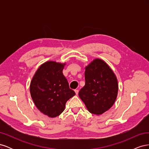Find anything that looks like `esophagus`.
<instances>
[{
	"label": "esophagus",
	"instance_id": "1",
	"mask_svg": "<svg viewBox=\"0 0 149 149\" xmlns=\"http://www.w3.org/2000/svg\"><path fill=\"white\" fill-rule=\"evenodd\" d=\"M74 92H75V93H76V95H78V92H79V91L78 89H75L74 90Z\"/></svg>",
	"mask_w": 149,
	"mask_h": 149
}]
</instances>
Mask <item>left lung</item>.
I'll return each instance as SVG.
<instances>
[{"label": "left lung", "instance_id": "8db88e82", "mask_svg": "<svg viewBox=\"0 0 149 149\" xmlns=\"http://www.w3.org/2000/svg\"><path fill=\"white\" fill-rule=\"evenodd\" d=\"M85 85L79 96L92 114L100 115L114 104L118 96V79L106 63L94 60L85 68Z\"/></svg>", "mask_w": 149, "mask_h": 149}]
</instances>
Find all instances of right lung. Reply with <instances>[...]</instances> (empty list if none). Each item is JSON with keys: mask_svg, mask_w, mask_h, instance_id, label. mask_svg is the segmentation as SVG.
<instances>
[{"mask_svg": "<svg viewBox=\"0 0 149 149\" xmlns=\"http://www.w3.org/2000/svg\"><path fill=\"white\" fill-rule=\"evenodd\" d=\"M65 65L45 62L38 68L30 83L31 96L36 107L49 118L61 114L67 101L75 95L63 74Z\"/></svg>", "mask_w": 149, "mask_h": 149, "instance_id": "right-lung-1", "label": "right lung"}]
</instances>
